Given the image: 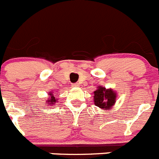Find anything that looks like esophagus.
Returning a JSON list of instances; mask_svg holds the SVG:
<instances>
[{
	"mask_svg": "<svg viewBox=\"0 0 159 159\" xmlns=\"http://www.w3.org/2000/svg\"><path fill=\"white\" fill-rule=\"evenodd\" d=\"M71 87H79V84L75 83V84H71Z\"/></svg>",
	"mask_w": 159,
	"mask_h": 159,
	"instance_id": "1",
	"label": "esophagus"
}]
</instances>
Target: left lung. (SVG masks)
I'll return each instance as SVG.
<instances>
[{"mask_svg":"<svg viewBox=\"0 0 159 159\" xmlns=\"http://www.w3.org/2000/svg\"><path fill=\"white\" fill-rule=\"evenodd\" d=\"M116 92L111 88L106 89L104 87L99 86L98 89L94 92V102L99 108L108 110L116 103Z\"/></svg>","mask_w":159,"mask_h":159,"instance_id":"1","label":"left lung"}]
</instances>
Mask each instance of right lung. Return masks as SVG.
I'll return each mask as SVG.
<instances>
[{
	"label": "right lung",
	"instance_id": "1",
	"mask_svg": "<svg viewBox=\"0 0 159 159\" xmlns=\"http://www.w3.org/2000/svg\"><path fill=\"white\" fill-rule=\"evenodd\" d=\"M48 95H50V96H49V98L48 99L47 103H48L50 106H52V105L55 104V103L57 102V99H56V98H55V96H54V95H53L52 92H49Z\"/></svg>",
	"mask_w": 159,
	"mask_h": 159
}]
</instances>
